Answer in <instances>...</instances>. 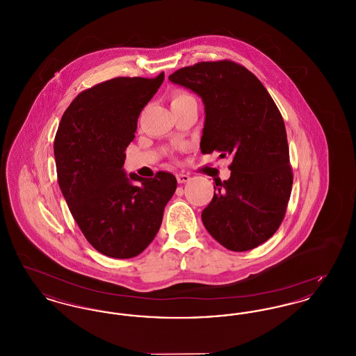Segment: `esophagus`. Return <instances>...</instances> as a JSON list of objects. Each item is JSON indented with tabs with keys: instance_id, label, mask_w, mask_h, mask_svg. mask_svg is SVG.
Returning <instances> with one entry per match:
<instances>
[{
	"instance_id": "1",
	"label": "esophagus",
	"mask_w": 356,
	"mask_h": 356,
	"mask_svg": "<svg viewBox=\"0 0 356 356\" xmlns=\"http://www.w3.org/2000/svg\"><path fill=\"white\" fill-rule=\"evenodd\" d=\"M176 179H177V181L180 183V184H183V183H188L189 180H191V177L186 175V173H177L176 175Z\"/></svg>"
}]
</instances>
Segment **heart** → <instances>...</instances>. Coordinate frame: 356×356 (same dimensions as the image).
<instances>
[{
  "label": "heart",
  "instance_id": "obj_1",
  "mask_svg": "<svg viewBox=\"0 0 356 356\" xmlns=\"http://www.w3.org/2000/svg\"><path fill=\"white\" fill-rule=\"evenodd\" d=\"M186 99H192V96H189L186 92H176L173 96H172V104L173 102H183Z\"/></svg>",
  "mask_w": 356,
  "mask_h": 356
}]
</instances>
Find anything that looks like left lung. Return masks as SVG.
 Instances as JSON below:
<instances>
[{
  "label": "left lung",
  "instance_id": "left-lung-1",
  "mask_svg": "<svg viewBox=\"0 0 356 356\" xmlns=\"http://www.w3.org/2000/svg\"><path fill=\"white\" fill-rule=\"evenodd\" d=\"M170 80L203 100L202 153L232 156L231 177L215 181L204 208V227L227 250L256 248L280 227L293 181L280 111L254 73L231 60L202 61Z\"/></svg>",
  "mask_w": 356,
  "mask_h": 356
}]
</instances>
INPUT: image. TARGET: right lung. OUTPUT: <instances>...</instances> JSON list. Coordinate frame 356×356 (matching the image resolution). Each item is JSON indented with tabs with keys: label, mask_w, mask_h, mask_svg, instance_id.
Returning a JSON list of instances; mask_svg holds the SVG:
<instances>
[{
	"label": "right lung",
	"mask_w": 356,
	"mask_h": 356,
	"mask_svg": "<svg viewBox=\"0 0 356 356\" xmlns=\"http://www.w3.org/2000/svg\"><path fill=\"white\" fill-rule=\"evenodd\" d=\"M163 81L164 72L88 88L70 102L56 134L57 179L69 211L89 244L109 257H135L152 243L177 186L168 172L144 179L122 170L137 119Z\"/></svg>",
	"instance_id": "obj_1"
}]
</instances>
